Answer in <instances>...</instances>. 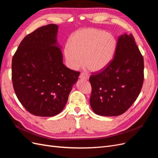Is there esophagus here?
Wrapping results in <instances>:
<instances>
[{
  "instance_id": "obj_1",
  "label": "esophagus",
  "mask_w": 158,
  "mask_h": 158,
  "mask_svg": "<svg viewBox=\"0 0 158 158\" xmlns=\"http://www.w3.org/2000/svg\"><path fill=\"white\" fill-rule=\"evenodd\" d=\"M80 78L85 79V80H88L89 78V75L88 73H81L80 74Z\"/></svg>"
}]
</instances>
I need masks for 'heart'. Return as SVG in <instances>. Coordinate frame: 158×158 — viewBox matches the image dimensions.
I'll return each mask as SVG.
<instances>
[{
	"label": "heart",
	"mask_w": 158,
	"mask_h": 158,
	"mask_svg": "<svg viewBox=\"0 0 158 158\" xmlns=\"http://www.w3.org/2000/svg\"><path fill=\"white\" fill-rule=\"evenodd\" d=\"M117 49V41L106 31L88 28L76 31L66 45L64 55L70 68L76 69L84 63L92 71L106 69L111 63Z\"/></svg>",
	"instance_id": "b5f03b06"
}]
</instances>
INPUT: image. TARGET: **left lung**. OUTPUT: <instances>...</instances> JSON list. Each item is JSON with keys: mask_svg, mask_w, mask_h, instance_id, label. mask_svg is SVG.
Instances as JSON below:
<instances>
[{"mask_svg": "<svg viewBox=\"0 0 158 158\" xmlns=\"http://www.w3.org/2000/svg\"><path fill=\"white\" fill-rule=\"evenodd\" d=\"M89 80L92 85L89 103L95 114L118 116L130 108L144 82V59L131 33L118 37L111 63L93 73Z\"/></svg>", "mask_w": 158, "mask_h": 158, "instance_id": "left-lung-1", "label": "left lung"}]
</instances>
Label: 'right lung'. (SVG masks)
Segmentation results:
<instances>
[{
    "label": "right lung",
    "mask_w": 158,
    "mask_h": 158,
    "mask_svg": "<svg viewBox=\"0 0 158 158\" xmlns=\"http://www.w3.org/2000/svg\"><path fill=\"white\" fill-rule=\"evenodd\" d=\"M58 26H42L23 38L12 61V80L28 112L52 117L62 111L80 72L64 66L56 40Z\"/></svg>",
    "instance_id": "1"
}]
</instances>
